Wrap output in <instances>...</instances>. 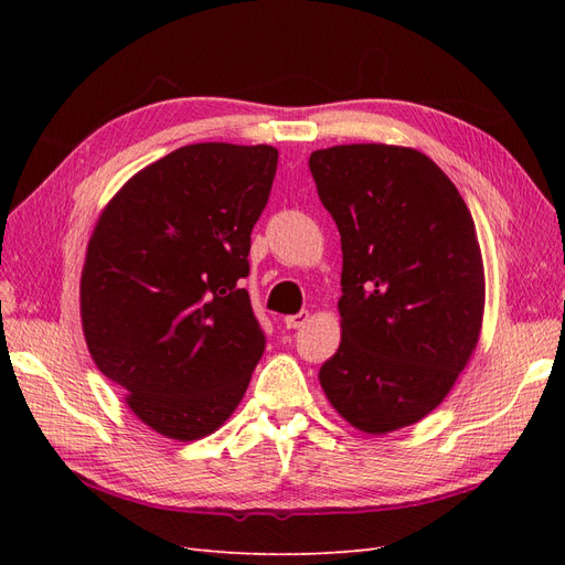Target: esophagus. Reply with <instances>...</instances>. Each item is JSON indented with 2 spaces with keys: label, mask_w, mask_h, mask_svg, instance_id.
<instances>
[{
  "label": "esophagus",
  "mask_w": 565,
  "mask_h": 565,
  "mask_svg": "<svg viewBox=\"0 0 565 565\" xmlns=\"http://www.w3.org/2000/svg\"><path fill=\"white\" fill-rule=\"evenodd\" d=\"M309 320V311H299V313H295V316H287L285 318V328L287 330H297V328H301V324Z\"/></svg>",
  "instance_id": "34e87169"
}]
</instances>
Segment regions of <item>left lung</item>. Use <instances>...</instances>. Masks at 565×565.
<instances>
[{
	"mask_svg": "<svg viewBox=\"0 0 565 565\" xmlns=\"http://www.w3.org/2000/svg\"><path fill=\"white\" fill-rule=\"evenodd\" d=\"M341 235V344L318 377L355 429L388 434L448 396L483 322V259L467 202L443 169L384 143L311 152Z\"/></svg>",
	"mask_w": 565,
	"mask_h": 565,
	"instance_id": "1",
	"label": "left lung"
}]
</instances>
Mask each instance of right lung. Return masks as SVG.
Segmentation results:
<instances>
[{"instance_id":"add662e5","label":"right lung","mask_w":565,"mask_h":565,"mask_svg":"<svg viewBox=\"0 0 565 565\" xmlns=\"http://www.w3.org/2000/svg\"><path fill=\"white\" fill-rule=\"evenodd\" d=\"M276 169L273 146H183L131 177L94 228L84 337L96 367L162 436L216 431L262 361L266 334L241 280Z\"/></svg>"}]
</instances>
